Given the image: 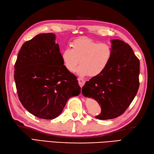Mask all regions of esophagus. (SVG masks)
Wrapping results in <instances>:
<instances>
[{
  "instance_id": "obj_1",
  "label": "esophagus",
  "mask_w": 154,
  "mask_h": 154,
  "mask_svg": "<svg viewBox=\"0 0 154 154\" xmlns=\"http://www.w3.org/2000/svg\"><path fill=\"white\" fill-rule=\"evenodd\" d=\"M78 82H79V85H80V87H82L84 85V84L85 83V81L83 79H81V78H79V79H78Z\"/></svg>"
}]
</instances>
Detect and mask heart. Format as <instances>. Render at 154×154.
I'll list each match as a JSON object with an SVG mask.
<instances>
[{
  "label": "heart",
  "instance_id": "obj_1",
  "mask_svg": "<svg viewBox=\"0 0 154 154\" xmlns=\"http://www.w3.org/2000/svg\"><path fill=\"white\" fill-rule=\"evenodd\" d=\"M112 55V48L109 44L83 38L75 40L71 49L63 50L61 59L65 67L69 72H74L79 62L81 65L77 69V74L95 77L105 69Z\"/></svg>",
  "mask_w": 154,
  "mask_h": 154
}]
</instances>
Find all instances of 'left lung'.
Instances as JSON below:
<instances>
[{
	"label": "left lung",
	"instance_id": "8db88e82",
	"mask_svg": "<svg viewBox=\"0 0 154 154\" xmlns=\"http://www.w3.org/2000/svg\"><path fill=\"white\" fill-rule=\"evenodd\" d=\"M112 55L105 69L87 81L85 97L95 99L101 112L95 118L109 120L120 116L130 106L139 88L140 61L132 48L120 40H111Z\"/></svg>",
	"mask_w": 154,
	"mask_h": 154
}]
</instances>
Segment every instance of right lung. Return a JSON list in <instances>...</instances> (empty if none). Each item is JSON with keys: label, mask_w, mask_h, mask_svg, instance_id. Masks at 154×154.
<instances>
[{"label": "right lung", "mask_w": 154, "mask_h": 154, "mask_svg": "<svg viewBox=\"0 0 154 154\" xmlns=\"http://www.w3.org/2000/svg\"><path fill=\"white\" fill-rule=\"evenodd\" d=\"M53 33L41 34L26 42L15 63L14 80L19 100L29 112L54 119L81 87L76 77L65 67Z\"/></svg>", "instance_id": "1"}]
</instances>
